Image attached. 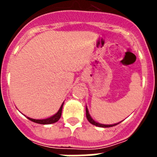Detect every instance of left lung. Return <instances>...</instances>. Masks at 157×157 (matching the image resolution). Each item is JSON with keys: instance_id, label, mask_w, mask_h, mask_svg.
I'll use <instances>...</instances> for the list:
<instances>
[{"instance_id": "1", "label": "left lung", "mask_w": 157, "mask_h": 157, "mask_svg": "<svg viewBox=\"0 0 157 157\" xmlns=\"http://www.w3.org/2000/svg\"><path fill=\"white\" fill-rule=\"evenodd\" d=\"M86 118H87V120H88V121L90 122L91 124H93V125H94V126H97V127H114V126L117 125V124H119V123H121V122H120V123H114V124H102V123H98V122L95 121V120H94V119L91 117V116L90 115V112H89L88 109H87V106H86Z\"/></svg>"}]
</instances>
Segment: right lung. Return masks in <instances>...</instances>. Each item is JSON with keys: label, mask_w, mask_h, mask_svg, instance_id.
Listing matches in <instances>:
<instances>
[{"label": "right lung", "mask_w": 157, "mask_h": 157, "mask_svg": "<svg viewBox=\"0 0 157 157\" xmlns=\"http://www.w3.org/2000/svg\"><path fill=\"white\" fill-rule=\"evenodd\" d=\"M64 104V101H63V103H62L61 106L59 108V109L58 110V112H56V114H54L53 116H50V117L45 118V119H41V120H36V119H32V118L27 117L24 115L28 119V120H31L32 122H34L36 123H39V124H51V123H54L57 122L58 120H59V118L61 116V113H62V109H63V105Z\"/></svg>", "instance_id": "add662e5"}]
</instances>
